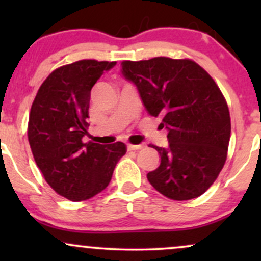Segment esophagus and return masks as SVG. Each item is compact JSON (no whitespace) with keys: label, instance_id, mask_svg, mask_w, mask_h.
<instances>
[{"label":"esophagus","instance_id":"1","mask_svg":"<svg viewBox=\"0 0 261 261\" xmlns=\"http://www.w3.org/2000/svg\"><path fill=\"white\" fill-rule=\"evenodd\" d=\"M140 148H142V145H131V143H128L127 145L128 151H137V149Z\"/></svg>","mask_w":261,"mask_h":261}]
</instances>
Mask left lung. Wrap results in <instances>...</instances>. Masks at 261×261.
<instances>
[{
  "label": "left lung",
  "mask_w": 261,
  "mask_h": 261,
  "mask_svg": "<svg viewBox=\"0 0 261 261\" xmlns=\"http://www.w3.org/2000/svg\"><path fill=\"white\" fill-rule=\"evenodd\" d=\"M121 73L168 130V147L151 146L161 164L148 181L172 200L202 195L223 168L230 137L229 110L216 82L193 60L162 56L122 61Z\"/></svg>",
  "instance_id": "1"
}]
</instances>
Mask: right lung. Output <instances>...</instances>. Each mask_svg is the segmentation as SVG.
<instances>
[{"label": "right lung", "mask_w": 261, "mask_h": 261, "mask_svg": "<svg viewBox=\"0 0 261 261\" xmlns=\"http://www.w3.org/2000/svg\"><path fill=\"white\" fill-rule=\"evenodd\" d=\"M115 61L81 60L47 76L32 104L28 140L45 180L71 201L88 200L108 187L126 146L83 142L92 87Z\"/></svg>", "instance_id": "add662e5"}]
</instances>
